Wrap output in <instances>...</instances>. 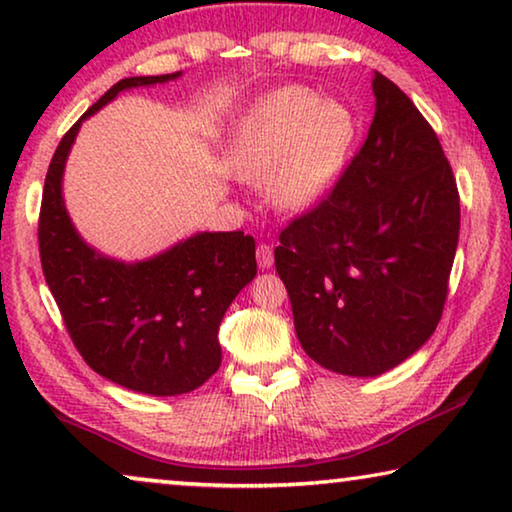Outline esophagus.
I'll use <instances>...</instances> for the list:
<instances>
[{
  "label": "esophagus",
  "mask_w": 512,
  "mask_h": 512,
  "mask_svg": "<svg viewBox=\"0 0 512 512\" xmlns=\"http://www.w3.org/2000/svg\"><path fill=\"white\" fill-rule=\"evenodd\" d=\"M256 261H258V268H263V270L272 268V265H274V251H272L270 244H258Z\"/></svg>",
  "instance_id": "obj_1"
}]
</instances>
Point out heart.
<instances>
[{
	"label": "heart",
	"mask_w": 512,
	"mask_h": 512,
	"mask_svg": "<svg viewBox=\"0 0 512 512\" xmlns=\"http://www.w3.org/2000/svg\"><path fill=\"white\" fill-rule=\"evenodd\" d=\"M355 140L342 103L286 87L254 103L240 124L235 161L249 180H268L274 201L307 210L335 187Z\"/></svg>",
	"instance_id": "obj_1"
}]
</instances>
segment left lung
Masks as SVG:
<instances>
[{
    "instance_id": "1",
    "label": "left lung",
    "mask_w": 512,
    "mask_h": 512,
    "mask_svg": "<svg viewBox=\"0 0 512 512\" xmlns=\"http://www.w3.org/2000/svg\"><path fill=\"white\" fill-rule=\"evenodd\" d=\"M372 87L365 145L274 249L305 353L358 379L397 367L432 337L459 238L457 184L434 129L379 71Z\"/></svg>"
}]
</instances>
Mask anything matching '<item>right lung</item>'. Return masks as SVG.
<instances>
[{
    "label": "right lung",
    "mask_w": 512,
    "mask_h": 512,
    "mask_svg": "<svg viewBox=\"0 0 512 512\" xmlns=\"http://www.w3.org/2000/svg\"><path fill=\"white\" fill-rule=\"evenodd\" d=\"M180 76L124 78L73 124L50 161L39 219L46 284L80 355L103 379L154 397L196 390L219 369L221 318L256 277V242L242 231H205L143 261H120L76 231L62 182L87 117L120 92Z\"/></svg>",
    "instance_id": "right-lung-1"
}]
</instances>
